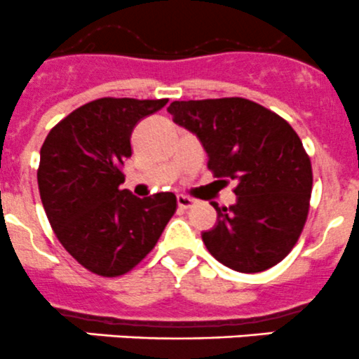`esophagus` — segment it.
<instances>
[{"label":"esophagus","mask_w":359,"mask_h":359,"mask_svg":"<svg viewBox=\"0 0 359 359\" xmlns=\"http://www.w3.org/2000/svg\"><path fill=\"white\" fill-rule=\"evenodd\" d=\"M195 204L194 198L187 197V195H178V205L181 209H188Z\"/></svg>","instance_id":"obj_1"}]
</instances>
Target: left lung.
<instances>
[{
    "instance_id": "left-lung-1",
    "label": "left lung",
    "mask_w": 359,
    "mask_h": 359,
    "mask_svg": "<svg viewBox=\"0 0 359 359\" xmlns=\"http://www.w3.org/2000/svg\"><path fill=\"white\" fill-rule=\"evenodd\" d=\"M172 120L198 137L216 178L237 181L236 204L202 232L209 253L244 274L278 265L299 241L312 191L311 158L299 134L271 109L243 97L175 101Z\"/></svg>"
}]
</instances>
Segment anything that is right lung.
<instances>
[{
  "label": "right lung",
  "instance_id": "add662e5",
  "mask_svg": "<svg viewBox=\"0 0 359 359\" xmlns=\"http://www.w3.org/2000/svg\"><path fill=\"white\" fill-rule=\"evenodd\" d=\"M168 99L101 97L60 120L40 151L38 188L64 250L87 271L115 278L136 267L176 211V195L122 190L137 122Z\"/></svg>",
  "mask_w": 359,
  "mask_h": 359
}]
</instances>
